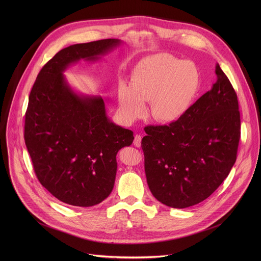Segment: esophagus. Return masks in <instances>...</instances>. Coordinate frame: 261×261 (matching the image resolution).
<instances>
[{"label":"esophagus","mask_w":261,"mask_h":261,"mask_svg":"<svg viewBox=\"0 0 261 261\" xmlns=\"http://www.w3.org/2000/svg\"><path fill=\"white\" fill-rule=\"evenodd\" d=\"M133 143H134V145H135L136 147H139V146L141 145V136L138 135V134H136V135L134 136V141H133Z\"/></svg>","instance_id":"esophagus-1"}]
</instances>
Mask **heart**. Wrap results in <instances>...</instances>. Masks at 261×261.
<instances>
[{"instance_id": "obj_1", "label": "heart", "mask_w": 261, "mask_h": 261, "mask_svg": "<svg viewBox=\"0 0 261 261\" xmlns=\"http://www.w3.org/2000/svg\"><path fill=\"white\" fill-rule=\"evenodd\" d=\"M201 86V73L192 61H182L160 53L139 61L131 73L130 86L118 88L120 114L126 122H134L145 113L161 123L182 118L193 105Z\"/></svg>"}]
</instances>
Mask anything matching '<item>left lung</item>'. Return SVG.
I'll return each mask as SVG.
<instances>
[{"mask_svg": "<svg viewBox=\"0 0 261 261\" xmlns=\"http://www.w3.org/2000/svg\"><path fill=\"white\" fill-rule=\"evenodd\" d=\"M217 81L182 118L147 126L141 140L146 181L161 203L185 208L210 195L237 160L241 119L236 91L216 65Z\"/></svg>", "mask_w": 261, "mask_h": 261, "instance_id": "obj_1", "label": "left lung"}]
</instances>
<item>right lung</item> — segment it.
Here are the masks:
<instances>
[{"instance_id":"right-lung-1","label":"right lung","mask_w":261,"mask_h":261,"mask_svg":"<svg viewBox=\"0 0 261 261\" xmlns=\"http://www.w3.org/2000/svg\"><path fill=\"white\" fill-rule=\"evenodd\" d=\"M123 43L103 39L60 50L39 72L25 113L24 141L35 173L56 198L74 206H93L111 193L117 154L134 136L110 121L101 96L74 91L64 72L96 62Z\"/></svg>"}]
</instances>
